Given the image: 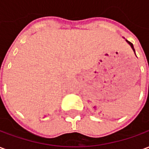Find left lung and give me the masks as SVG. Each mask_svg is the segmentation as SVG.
<instances>
[{
  "mask_svg": "<svg viewBox=\"0 0 149 149\" xmlns=\"http://www.w3.org/2000/svg\"><path fill=\"white\" fill-rule=\"evenodd\" d=\"M126 41H127V42H128V44L130 45V46H131V47H132V50H133V51H134V52H135V49H134V47H133V45H132V43L130 42V41H128V40H126ZM135 54H136V53H135Z\"/></svg>",
  "mask_w": 149,
  "mask_h": 149,
  "instance_id": "1",
  "label": "left lung"
}]
</instances>
